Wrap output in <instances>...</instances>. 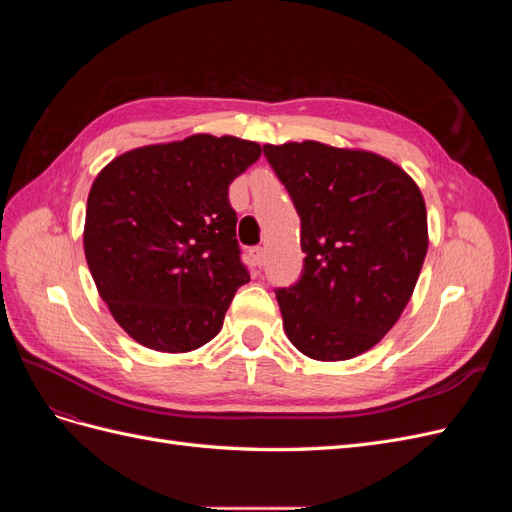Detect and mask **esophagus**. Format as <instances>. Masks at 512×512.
<instances>
[{"mask_svg": "<svg viewBox=\"0 0 512 512\" xmlns=\"http://www.w3.org/2000/svg\"><path fill=\"white\" fill-rule=\"evenodd\" d=\"M262 256H265V252H262V247H250V258H252V262L256 267H260L262 265Z\"/></svg>", "mask_w": 512, "mask_h": 512, "instance_id": "obj_1", "label": "esophagus"}]
</instances>
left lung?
Returning <instances> with one entry per match:
<instances>
[{"label": "left lung", "mask_w": 512, "mask_h": 512, "mask_svg": "<svg viewBox=\"0 0 512 512\" xmlns=\"http://www.w3.org/2000/svg\"><path fill=\"white\" fill-rule=\"evenodd\" d=\"M301 218L303 273L277 288L292 346L316 361L374 348L408 305L427 254V209L391 160L318 141L265 145Z\"/></svg>", "instance_id": "left-lung-1"}]
</instances>
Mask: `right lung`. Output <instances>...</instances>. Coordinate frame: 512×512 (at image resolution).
<instances>
[{
    "mask_svg": "<svg viewBox=\"0 0 512 512\" xmlns=\"http://www.w3.org/2000/svg\"><path fill=\"white\" fill-rule=\"evenodd\" d=\"M260 158L237 136L194 134L106 164L87 198L85 258L119 327L158 352H190L220 333L250 282L228 185Z\"/></svg>",
    "mask_w": 512,
    "mask_h": 512,
    "instance_id": "right-lung-1",
    "label": "right lung"
}]
</instances>
